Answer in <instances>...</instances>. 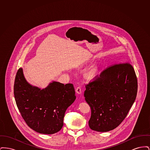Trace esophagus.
I'll list each match as a JSON object with an SVG mask.
<instances>
[{"label":"esophagus","mask_w":150,"mask_h":150,"mask_svg":"<svg viewBox=\"0 0 150 150\" xmlns=\"http://www.w3.org/2000/svg\"><path fill=\"white\" fill-rule=\"evenodd\" d=\"M76 93L79 94V95H80V94H81V93H82V90H81V88L80 87H78L76 89Z\"/></svg>","instance_id":"1"}]
</instances>
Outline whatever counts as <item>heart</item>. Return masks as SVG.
<instances>
[{"mask_svg":"<svg viewBox=\"0 0 150 150\" xmlns=\"http://www.w3.org/2000/svg\"><path fill=\"white\" fill-rule=\"evenodd\" d=\"M98 72V69L97 67H95V68H93L92 69L90 70L88 73V76L90 78H93L97 74Z\"/></svg>","mask_w":150,"mask_h":150,"instance_id":"obj_1","label":"heart"}]
</instances>
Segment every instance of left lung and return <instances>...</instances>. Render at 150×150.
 Instances as JSON below:
<instances>
[{"label":"left lung","mask_w":150,"mask_h":150,"mask_svg":"<svg viewBox=\"0 0 150 150\" xmlns=\"http://www.w3.org/2000/svg\"><path fill=\"white\" fill-rule=\"evenodd\" d=\"M84 97L91 108V129L106 132L118 127L136 100L138 84L129 64H115L86 86Z\"/></svg>","instance_id":"left-lung-1"}]
</instances>
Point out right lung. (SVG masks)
<instances>
[{
    "label": "right lung",
    "mask_w": 150,
    "mask_h": 150,
    "mask_svg": "<svg viewBox=\"0 0 150 150\" xmlns=\"http://www.w3.org/2000/svg\"><path fill=\"white\" fill-rule=\"evenodd\" d=\"M14 96L17 106L29 127L45 134L56 133L62 129L65 112L76 99L72 84L64 85L52 81L41 89L29 83L22 68L16 75Z\"/></svg>",
    "instance_id": "right-lung-1"
}]
</instances>
